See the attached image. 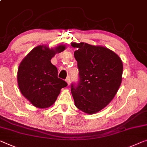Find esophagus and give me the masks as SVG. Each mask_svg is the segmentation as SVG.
<instances>
[{
	"label": "esophagus",
	"mask_w": 147,
	"mask_h": 147,
	"mask_svg": "<svg viewBox=\"0 0 147 147\" xmlns=\"http://www.w3.org/2000/svg\"><path fill=\"white\" fill-rule=\"evenodd\" d=\"M66 82H67V84H68V86H69L70 85V82H71V79H70V78L69 77H67V78H66Z\"/></svg>",
	"instance_id": "obj_1"
}]
</instances>
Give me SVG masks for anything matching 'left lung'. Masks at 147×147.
<instances>
[{
	"label": "left lung",
	"instance_id": "1",
	"mask_svg": "<svg viewBox=\"0 0 147 147\" xmlns=\"http://www.w3.org/2000/svg\"><path fill=\"white\" fill-rule=\"evenodd\" d=\"M77 50L79 80L72 83L71 93L78 109L93 114L108 106L121 85L123 63L115 53L103 46L71 43Z\"/></svg>",
	"mask_w": 147,
	"mask_h": 147
}]
</instances>
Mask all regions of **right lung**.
Returning <instances> with one entry per match:
<instances>
[{
	"instance_id": "right-lung-1",
	"label": "right lung",
	"mask_w": 147,
	"mask_h": 147,
	"mask_svg": "<svg viewBox=\"0 0 147 147\" xmlns=\"http://www.w3.org/2000/svg\"><path fill=\"white\" fill-rule=\"evenodd\" d=\"M65 45L54 49L39 45L33 49L19 65L18 84L22 94L35 107L49 108L56 101L61 89L67 83L58 78L57 67L51 63L56 53L64 51Z\"/></svg>"
}]
</instances>
